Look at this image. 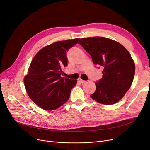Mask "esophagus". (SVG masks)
Instances as JSON below:
<instances>
[{"label":"esophagus","instance_id":"1","mask_svg":"<svg viewBox=\"0 0 150 150\" xmlns=\"http://www.w3.org/2000/svg\"><path fill=\"white\" fill-rule=\"evenodd\" d=\"M78 81L79 82H80L81 83H86V81H84V80H83L82 79H81V78H79L78 79Z\"/></svg>","mask_w":150,"mask_h":150}]
</instances>
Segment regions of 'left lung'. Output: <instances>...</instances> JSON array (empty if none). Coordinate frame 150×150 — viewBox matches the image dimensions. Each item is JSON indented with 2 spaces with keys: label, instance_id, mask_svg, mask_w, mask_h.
Wrapping results in <instances>:
<instances>
[{
  "label": "left lung",
  "instance_id": "obj_1",
  "mask_svg": "<svg viewBox=\"0 0 150 150\" xmlns=\"http://www.w3.org/2000/svg\"><path fill=\"white\" fill-rule=\"evenodd\" d=\"M78 44L90 54L94 64L103 69L102 78L95 83L96 91L90 97L106 105L118 102L134 76L135 65L129 52L120 43L103 37L83 38Z\"/></svg>",
  "mask_w": 150,
  "mask_h": 150
}]
</instances>
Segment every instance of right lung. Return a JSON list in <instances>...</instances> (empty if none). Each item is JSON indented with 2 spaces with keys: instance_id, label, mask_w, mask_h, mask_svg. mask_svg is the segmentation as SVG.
Returning <instances> with one entry per match:
<instances>
[{
  "instance_id": "add662e5",
  "label": "right lung",
  "mask_w": 150,
  "mask_h": 150,
  "mask_svg": "<svg viewBox=\"0 0 150 150\" xmlns=\"http://www.w3.org/2000/svg\"><path fill=\"white\" fill-rule=\"evenodd\" d=\"M79 39L58 41L42 48L32 61L28 74L24 78L29 96L45 110H56L69 98L77 80L62 78L63 68L67 66L66 52Z\"/></svg>"
}]
</instances>
